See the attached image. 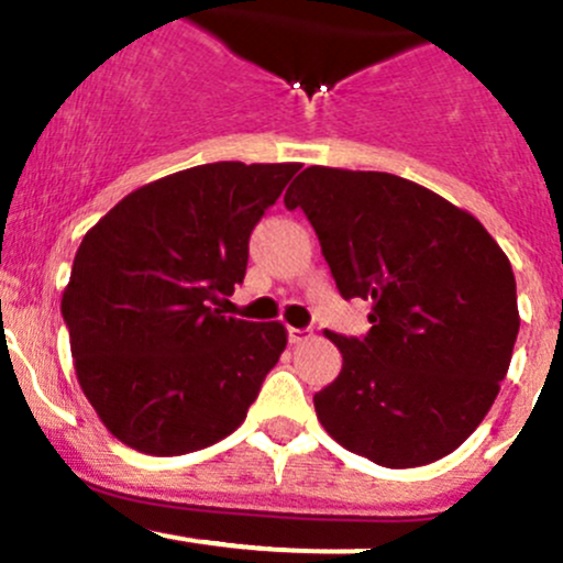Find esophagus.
Segmentation results:
<instances>
[{
    "label": "esophagus",
    "instance_id": "esophagus-1",
    "mask_svg": "<svg viewBox=\"0 0 563 563\" xmlns=\"http://www.w3.org/2000/svg\"><path fill=\"white\" fill-rule=\"evenodd\" d=\"M287 335H289V344H303V341H309L314 333H311L309 328H289Z\"/></svg>",
    "mask_w": 563,
    "mask_h": 563
}]
</instances>
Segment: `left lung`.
I'll use <instances>...</instances> for the list:
<instances>
[{
	"mask_svg": "<svg viewBox=\"0 0 563 563\" xmlns=\"http://www.w3.org/2000/svg\"><path fill=\"white\" fill-rule=\"evenodd\" d=\"M341 298L371 300L363 339L324 330L341 374L314 396L324 431L411 468L461 448L494 407L518 339L507 254L468 211L393 173L311 165L289 184Z\"/></svg>",
	"mask_w": 563,
	"mask_h": 563,
	"instance_id": "1",
	"label": "left lung"
}]
</instances>
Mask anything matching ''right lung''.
Segmentation results:
<instances>
[{
  "mask_svg": "<svg viewBox=\"0 0 563 563\" xmlns=\"http://www.w3.org/2000/svg\"><path fill=\"white\" fill-rule=\"evenodd\" d=\"M295 162H211L146 184L84 235L62 295L75 374L137 453L184 455L246 420L287 346L282 322L224 317L249 235Z\"/></svg>",
  "mask_w": 563,
  "mask_h": 563,
  "instance_id": "obj_1",
  "label": "right lung"
}]
</instances>
